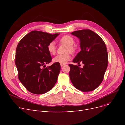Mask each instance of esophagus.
I'll list each match as a JSON object with an SVG mask.
<instances>
[{"label":"esophagus","instance_id":"34e87169","mask_svg":"<svg viewBox=\"0 0 125 125\" xmlns=\"http://www.w3.org/2000/svg\"><path fill=\"white\" fill-rule=\"evenodd\" d=\"M66 65L65 64H64V63H61L60 64V66H61L62 67H63V66H65Z\"/></svg>","mask_w":125,"mask_h":125}]
</instances>
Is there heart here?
<instances>
[{"mask_svg":"<svg viewBox=\"0 0 125 125\" xmlns=\"http://www.w3.org/2000/svg\"><path fill=\"white\" fill-rule=\"evenodd\" d=\"M59 43L60 44H65L67 45L66 52H75V48L73 46L74 43V40L71 36L69 35H65L62 36V38H60L59 41ZM48 52H50V54L52 55H54L56 53V47L55 46V44L54 42H52L50 43L47 47ZM70 59V55L69 54L67 53L63 55H57L56 57L52 59V61L54 62L59 63H66L68 60Z\"/></svg>","mask_w":125,"mask_h":125,"instance_id":"heart-1","label":"heart"}]
</instances>
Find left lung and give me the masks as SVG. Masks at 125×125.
<instances>
[{
    "label": "left lung",
    "instance_id": "obj_1",
    "mask_svg": "<svg viewBox=\"0 0 125 125\" xmlns=\"http://www.w3.org/2000/svg\"><path fill=\"white\" fill-rule=\"evenodd\" d=\"M71 34L80 40L81 48L73 62H82L84 66L69 65L70 80L75 88L83 92L93 91L100 85L107 69L106 46L101 37L90 30H78Z\"/></svg>",
    "mask_w": 125,
    "mask_h": 125
}]
</instances>
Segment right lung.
<instances>
[{"label": "right lung", "instance_id": "1", "mask_svg": "<svg viewBox=\"0 0 125 125\" xmlns=\"http://www.w3.org/2000/svg\"><path fill=\"white\" fill-rule=\"evenodd\" d=\"M59 34H51L33 31L22 38L17 45L15 63L18 78L29 92L36 94L47 92L54 86L60 70L59 63L43 68L52 60L48 44Z\"/></svg>", "mask_w": 125, "mask_h": 125}]
</instances>
